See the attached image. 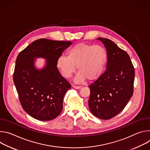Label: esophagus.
Returning <instances> with one entry per match:
<instances>
[{
  "label": "esophagus",
  "mask_w": 150,
  "mask_h": 150,
  "mask_svg": "<svg viewBox=\"0 0 150 150\" xmlns=\"http://www.w3.org/2000/svg\"><path fill=\"white\" fill-rule=\"evenodd\" d=\"M73 87L75 89H80L81 88V87L79 86V85H74Z\"/></svg>",
  "instance_id": "1"
}]
</instances>
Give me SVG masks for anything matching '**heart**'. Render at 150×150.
<instances>
[{"label": "heart", "mask_w": 150, "mask_h": 150, "mask_svg": "<svg viewBox=\"0 0 150 150\" xmlns=\"http://www.w3.org/2000/svg\"><path fill=\"white\" fill-rule=\"evenodd\" d=\"M108 59V52L103 46L80 42L68 50L67 56L59 57L57 66L65 78L71 77L77 66L79 72L75 79L76 82L87 78L94 81L103 74Z\"/></svg>", "instance_id": "b5f03b06"}]
</instances>
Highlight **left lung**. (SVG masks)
<instances>
[{"label": "left lung", "mask_w": 150, "mask_h": 150, "mask_svg": "<svg viewBox=\"0 0 150 150\" xmlns=\"http://www.w3.org/2000/svg\"><path fill=\"white\" fill-rule=\"evenodd\" d=\"M108 54L106 71L89 85L88 105L98 118L108 120L117 115L134 93L135 69L131 58L125 50L108 38H98Z\"/></svg>", "instance_id": "left-lung-1"}]
</instances>
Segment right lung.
I'll list each match as a JSON object with an SVG mask.
<instances>
[{
  "label": "right lung",
  "instance_id": "obj_1",
  "mask_svg": "<svg viewBox=\"0 0 150 150\" xmlns=\"http://www.w3.org/2000/svg\"><path fill=\"white\" fill-rule=\"evenodd\" d=\"M71 41L40 38L33 41L17 56L13 82L23 109L31 117L42 121L54 119L62 111L63 100L71 88L57 68V61ZM47 59L42 70L33 67L35 57Z\"/></svg>",
  "mask_w": 150,
  "mask_h": 150
}]
</instances>
